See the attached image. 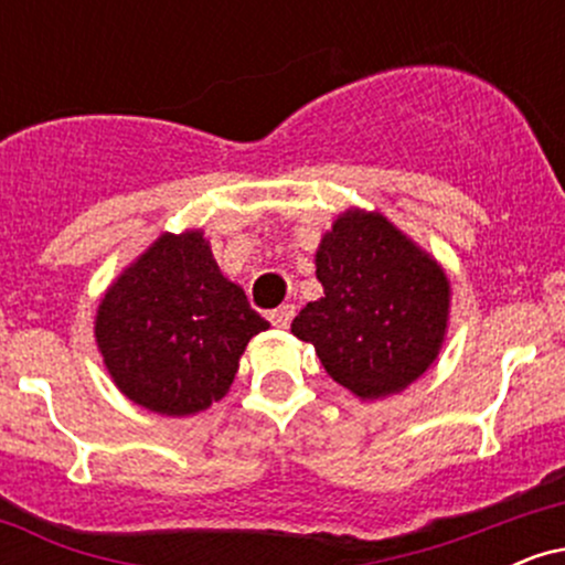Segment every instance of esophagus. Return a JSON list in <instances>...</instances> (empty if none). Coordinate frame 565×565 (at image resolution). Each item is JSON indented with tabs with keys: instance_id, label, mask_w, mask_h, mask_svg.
<instances>
[{
	"instance_id": "esophagus-1",
	"label": "esophagus",
	"mask_w": 565,
	"mask_h": 565,
	"mask_svg": "<svg viewBox=\"0 0 565 565\" xmlns=\"http://www.w3.org/2000/svg\"><path fill=\"white\" fill-rule=\"evenodd\" d=\"M268 319H270V323H274V327L287 329L289 323H291V319H295V305H281V308L270 310Z\"/></svg>"
}]
</instances>
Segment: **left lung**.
<instances>
[{
    "label": "left lung",
    "instance_id": "obj_1",
    "mask_svg": "<svg viewBox=\"0 0 565 565\" xmlns=\"http://www.w3.org/2000/svg\"><path fill=\"white\" fill-rule=\"evenodd\" d=\"M316 278L323 297L305 305L291 334L361 401L401 393L438 359L449 278L385 215L342 212L316 252Z\"/></svg>",
    "mask_w": 565,
    "mask_h": 565
}]
</instances>
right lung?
I'll return each instance as SVG.
<instances>
[{
    "instance_id": "obj_1",
    "label": "right lung",
    "mask_w": 565,
    "mask_h": 565,
    "mask_svg": "<svg viewBox=\"0 0 565 565\" xmlns=\"http://www.w3.org/2000/svg\"><path fill=\"white\" fill-rule=\"evenodd\" d=\"M265 329L244 289L220 274L201 231L161 233L108 287L95 316L114 385L167 417L223 398L246 342Z\"/></svg>"
}]
</instances>
